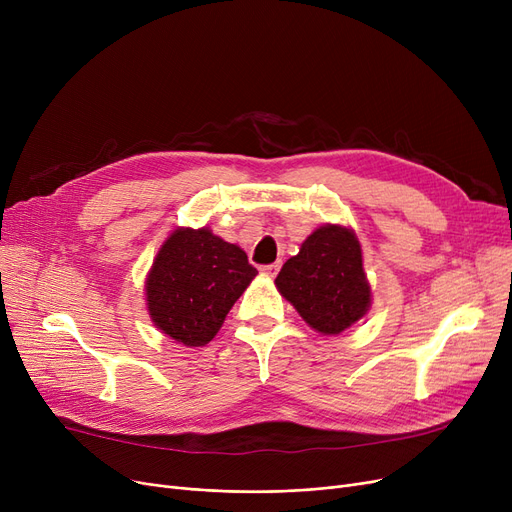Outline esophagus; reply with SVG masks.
Masks as SVG:
<instances>
[{
  "label": "esophagus",
  "instance_id": "esophagus-1",
  "mask_svg": "<svg viewBox=\"0 0 512 512\" xmlns=\"http://www.w3.org/2000/svg\"><path fill=\"white\" fill-rule=\"evenodd\" d=\"M261 272H263V276H267V278H276V274L280 272V261H276V263H272V265H263Z\"/></svg>",
  "mask_w": 512,
  "mask_h": 512
}]
</instances>
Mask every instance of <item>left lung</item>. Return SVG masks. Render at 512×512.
Here are the masks:
<instances>
[{"label": "left lung", "instance_id": "left-lung-1", "mask_svg": "<svg viewBox=\"0 0 512 512\" xmlns=\"http://www.w3.org/2000/svg\"><path fill=\"white\" fill-rule=\"evenodd\" d=\"M282 297L321 336H338L361 321L371 307V284L363 249L351 226L315 228L276 278Z\"/></svg>", "mask_w": 512, "mask_h": 512}]
</instances>
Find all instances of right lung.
Returning a JSON list of instances; mask_svg holds the SVG:
<instances>
[{
  "mask_svg": "<svg viewBox=\"0 0 512 512\" xmlns=\"http://www.w3.org/2000/svg\"><path fill=\"white\" fill-rule=\"evenodd\" d=\"M257 270L247 253L203 228H176L159 247L145 278L153 326L182 346H205Z\"/></svg>",
  "mask_w": 512,
  "mask_h": 512,
  "instance_id": "right-lung-1",
  "label": "right lung"
}]
</instances>
